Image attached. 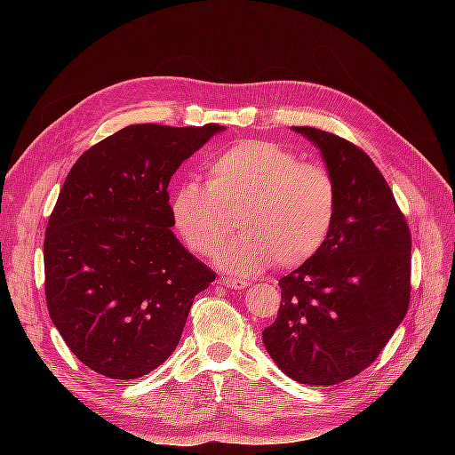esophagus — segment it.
Returning a JSON list of instances; mask_svg holds the SVG:
<instances>
[{
  "mask_svg": "<svg viewBox=\"0 0 455 455\" xmlns=\"http://www.w3.org/2000/svg\"><path fill=\"white\" fill-rule=\"evenodd\" d=\"M218 284H222L226 288H231V291H241V288L249 286V283L243 281V279H233V277H220Z\"/></svg>",
  "mask_w": 455,
  "mask_h": 455,
  "instance_id": "obj_1",
  "label": "esophagus"
}]
</instances>
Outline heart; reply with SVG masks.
Wrapping results in <instances>:
<instances>
[{"mask_svg":"<svg viewBox=\"0 0 455 455\" xmlns=\"http://www.w3.org/2000/svg\"><path fill=\"white\" fill-rule=\"evenodd\" d=\"M239 212L235 237L222 244V267L254 275L273 261L296 267L323 249L338 214V184L321 163L271 140H241L211 161L206 184L174 191L171 218L191 251L209 256Z\"/></svg>","mask_w":455,"mask_h":455,"instance_id":"b5f03b06","label":"heart"}]
</instances>
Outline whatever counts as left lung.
<instances>
[{
  "label": "left lung",
  "mask_w": 455,
  "mask_h": 455,
  "mask_svg": "<svg viewBox=\"0 0 455 455\" xmlns=\"http://www.w3.org/2000/svg\"><path fill=\"white\" fill-rule=\"evenodd\" d=\"M319 146L338 184L323 249L279 281L281 307L264 332L271 359L307 385H336L378 359L411 291V235L379 169L338 134L294 127Z\"/></svg>",
  "instance_id": "8db88e82"
}]
</instances>
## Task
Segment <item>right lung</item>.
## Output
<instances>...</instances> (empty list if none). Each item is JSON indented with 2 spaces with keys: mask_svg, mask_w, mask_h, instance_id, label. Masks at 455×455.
Here are the masks:
<instances>
[{
  "mask_svg": "<svg viewBox=\"0 0 455 455\" xmlns=\"http://www.w3.org/2000/svg\"><path fill=\"white\" fill-rule=\"evenodd\" d=\"M222 129L129 125L68 172L44 241L45 299L66 346L96 374L134 379L163 364L216 279L171 231L169 182Z\"/></svg>",
  "mask_w": 455,
  "mask_h": 455,
  "instance_id": "1",
  "label": "right lung"
}]
</instances>
